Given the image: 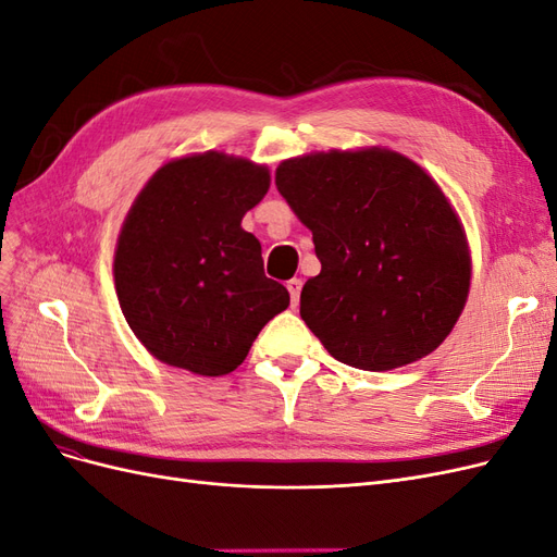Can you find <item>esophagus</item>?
<instances>
[{
	"mask_svg": "<svg viewBox=\"0 0 557 557\" xmlns=\"http://www.w3.org/2000/svg\"><path fill=\"white\" fill-rule=\"evenodd\" d=\"M288 293H290V301H293V307H297L299 305V293H301V281L299 278H290L288 283Z\"/></svg>",
	"mask_w": 557,
	"mask_h": 557,
	"instance_id": "1",
	"label": "esophagus"
}]
</instances>
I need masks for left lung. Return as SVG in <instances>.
<instances>
[{"instance_id":"8db88e82","label":"left lung","mask_w":557,"mask_h":557,"mask_svg":"<svg viewBox=\"0 0 557 557\" xmlns=\"http://www.w3.org/2000/svg\"><path fill=\"white\" fill-rule=\"evenodd\" d=\"M276 188L313 234L320 274L299 315L339 362L387 372L440 346L465 309L471 258L450 201L395 150L283 160Z\"/></svg>"}]
</instances>
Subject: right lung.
I'll return each instance as SVG.
<instances>
[{
	"label": "right lung",
	"mask_w": 557,
	"mask_h": 557,
	"mask_svg": "<svg viewBox=\"0 0 557 557\" xmlns=\"http://www.w3.org/2000/svg\"><path fill=\"white\" fill-rule=\"evenodd\" d=\"M269 181L267 166L209 150L166 162L134 199L115 246V293L160 362L230 374L288 309V290L264 276L260 242L242 227Z\"/></svg>",
	"instance_id": "add662e5"
}]
</instances>
